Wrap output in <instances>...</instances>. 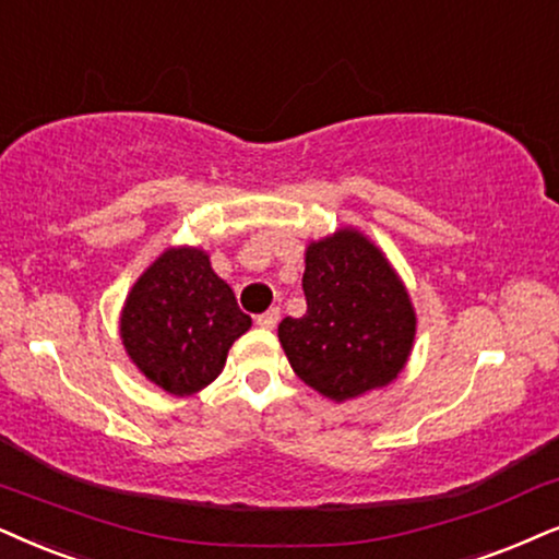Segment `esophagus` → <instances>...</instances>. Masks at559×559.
<instances>
[{
  "label": "esophagus",
  "instance_id": "34e87169",
  "mask_svg": "<svg viewBox=\"0 0 559 559\" xmlns=\"http://www.w3.org/2000/svg\"><path fill=\"white\" fill-rule=\"evenodd\" d=\"M278 317H281V309H278V307H271L265 314L258 317V324H260V328H263V330H273L275 324H278Z\"/></svg>",
  "mask_w": 559,
  "mask_h": 559
}]
</instances>
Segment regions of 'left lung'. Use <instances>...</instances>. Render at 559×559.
Returning a JSON list of instances; mask_svg holds the SVG:
<instances>
[{
    "instance_id": "1",
    "label": "left lung",
    "mask_w": 559,
    "mask_h": 559,
    "mask_svg": "<svg viewBox=\"0 0 559 559\" xmlns=\"http://www.w3.org/2000/svg\"><path fill=\"white\" fill-rule=\"evenodd\" d=\"M304 265L307 314L278 324L296 377L332 402L392 384L413 353L418 317L381 247L341 227L307 245Z\"/></svg>"
}]
</instances>
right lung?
Wrapping results in <instances>:
<instances>
[{
    "label": "right lung",
    "mask_w": 559,
    "mask_h": 559,
    "mask_svg": "<svg viewBox=\"0 0 559 559\" xmlns=\"http://www.w3.org/2000/svg\"><path fill=\"white\" fill-rule=\"evenodd\" d=\"M121 343L131 364L175 397L209 386L231 343L252 328L206 250L167 247L139 275L121 309Z\"/></svg>",
    "instance_id": "1"
}]
</instances>
